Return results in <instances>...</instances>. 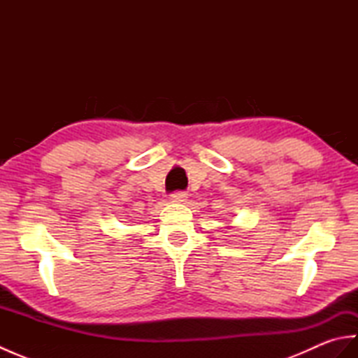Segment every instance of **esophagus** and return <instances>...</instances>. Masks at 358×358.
I'll use <instances>...</instances> for the list:
<instances>
[{
	"instance_id": "34e87169",
	"label": "esophagus",
	"mask_w": 358,
	"mask_h": 358,
	"mask_svg": "<svg viewBox=\"0 0 358 358\" xmlns=\"http://www.w3.org/2000/svg\"><path fill=\"white\" fill-rule=\"evenodd\" d=\"M169 200L172 203H185L187 200V194L186 192H175L169 196Z\"/></svg>"
}]
</instances>
